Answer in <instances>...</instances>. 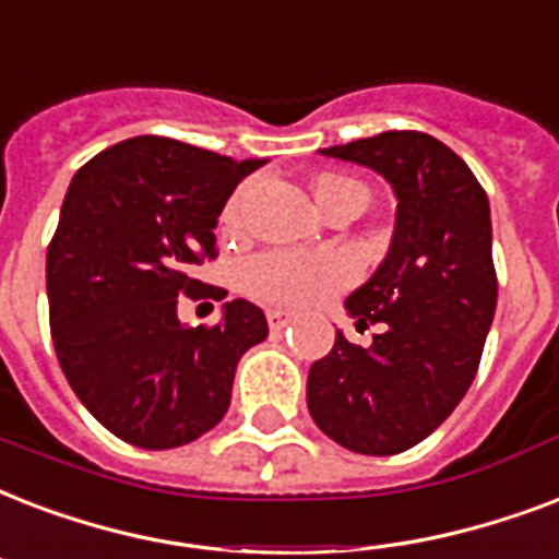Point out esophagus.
Listing matches in <instances>:
<instances>
[{
	"instance_id": "obj_1",
	"label": "esophagus",
	"mask_w": 559,
	"mask_h": 559,
	"mask_svg": "<svg viewBox=\"0 0 559 559\" xmlns=\"http://www.w3.org/2000/svg\"><path fill=\"white\" fill-rule=\"evenodd\" d=\"M265 314H267V326H271V329H283L294 320L292 311H283V309H267Z\"/></svg>"
}]
</instances>
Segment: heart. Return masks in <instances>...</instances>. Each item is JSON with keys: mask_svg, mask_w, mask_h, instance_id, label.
Masks as SVG:
<instances>
[{"mask_svg": "<svg viewBox=\"0 0 559 559\" xmlns=\"http://www.w3.org/2000/svg\"><path fill=\"white\" fill-rule=\"evenodd\" d=\"M347 189L361 192V186L344 180V177L323 175L314 180V194H318L320 206H326L335 194L347 192ZM248 194L250 186H241L227 201L221 212L224 230L239 227ZM353 276H356L353 259L335 253V250H320V253L267 250L241 265L239 285L250 300L265 302V306H311V302H323L332 294H338L344 285L353 283Z\"/></svg>", "mask_w": 559, "mask_h": 559, "instance_id": "heart-1", "label": "heart"}]
</instances>
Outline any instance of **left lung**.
I'll return each mask as SVG.
<instances>
[{
  "label": "left lung",
  "instance_id": "left-lung-1",
  "mask_svg": "<svg viewBox=\"0 0 559 559\" xmlns=\"http://www.w3.org/2000/svg\"><path fill=\"white\" fill-rule=\"evenodd\" d=\"M323 154L367 166L396 192V230L347 309L370 347L344 335L309 370L311 419L358 455H400L469 391L499 297L490 201L464 159L419 131H384Z\"/></svg>",
  "mask_w": 559,
  "mask_h": 559
}]
</instances>
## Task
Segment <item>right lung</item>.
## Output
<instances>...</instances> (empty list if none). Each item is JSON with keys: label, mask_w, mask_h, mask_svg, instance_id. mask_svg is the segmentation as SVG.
Returning a JSON list of instances; mask_svg holds the SVG:
<instances>
[{"label": "right lung", "mask_w": 559, "mask_h": 559, "mask_svg": "<svg viewBox=\"0 0 559 559\" xmlns=\"http://www.w3.org/2000/svg\"><path fill=\"white\" fill-rule=\"evenodd\" d=\"M262 159L166 136L116 142L78 168L46 253L60 370L119 440L175 449L218 426L239 358L267 338L259 306L233 300L215 326H180L177 297L227 292L194 280L218 257L215 224Z\"/></svg>", "instance_id": "right-lung-1"}]
</instances>
